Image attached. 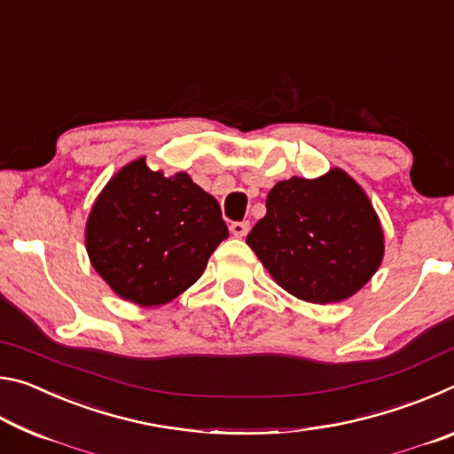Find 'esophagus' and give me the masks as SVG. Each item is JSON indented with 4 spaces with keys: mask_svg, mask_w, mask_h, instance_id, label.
Returning a JSON list of instances; mask_svg holds the SVG:
<instances>
[{
    "mask_svg": "<svg viewBox=\"0 0 454 454\" xmlns=\"http://www.w3.org/2000/svg\"><path fill=\"white\" fill-rule=\"evenodd\" d=\"M248 230H250V222H232V224H230V232H232L236 238L246 236L248 234Z\"/></svg>",
    "mask_w": 454,
    "mask_h": 454,
    "instance_id": "34e87169",
    "label": "esophagus"
}]
</instances>
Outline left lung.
<instances>
[{
    "label": "left lung",
    "mask_w": 454,
    "mask_h": 454,
    "mask_svg": "<svg viewBox=\"0 0 454 454\" xmlns=\"http://www.w3.org/2000/svg\"><path fill=\"white\" fill-rule=\"evenodd\" d=\"M246 242L284 290L314 304L355 294L384 254L379 216L342 170L276 184Z\"/></svg>",
    "instance_id": "left-lung-1"
}]
</instances>
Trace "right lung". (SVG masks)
Segmentation results:
<instances>
[{"instance_id":"add662e5","label":"right lung","mask_w":454,"mask_h":454,"mask_svg":"<svg viewBox=\"0 0 454 454\" xmlns=\"http://www.w3.org/2000/svg\"><path fill=\"white\" fill-rule=\"evenodd\" d=\"M228 238L216 198L188 174L166 178L145 160L114 176L90 212L86 248L112 290L140 306H160L190 288Z\"/></svg>"}]
</instances>
